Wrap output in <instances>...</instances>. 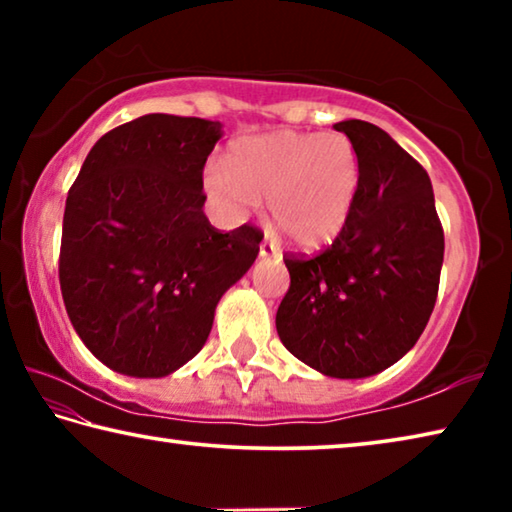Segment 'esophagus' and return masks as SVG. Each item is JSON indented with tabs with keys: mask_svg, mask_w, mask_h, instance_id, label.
Wrapping results in <instances>:
<instances>
[{
	"mask_svg": "<svg viewBox=\"0 0 512 512\" xmlns=\"http://www.w3.org/2000/svg\"><path fill=\"white\" fill-rule=\"evenodd\" d=\"M259 257H262V259L277 257V248L271 244V241L264 239V241H262V246H259Z\"/></svg>",
	"mask_w": 512,
	"mask_h": 512,
	"instance_id": "esophagus-1",
	"label": "esophagus"
}]
</instances>
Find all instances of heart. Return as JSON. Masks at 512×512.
Masks as SVG:
<instances>
[{"mask_svg":"<svg viewBox=\"0 0 512 512\" xmlns=\"http://www.w3.org/2000/svg\"><path fill=\"white\" fill-rule=\"evenodd\" d=\"M361 185L357 146L343 133L275 131L239 137L225 167L203 173L207 196L230 216L268 201L271 219L302 250L325 248L348 228Z\"/></svg>","mask_w":512,"mask_h":512,"instance_id":"obj_1","label":"heart"}]
</instances>
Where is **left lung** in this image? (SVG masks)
<instances>
[{"label": "left lung", "instance_id": "8db88e82", "mask_svg": "<svg viewBox=\"0 0 512 512\" xmlns=\"http://www.w3.org/2000/svg\"><path fill=\"white\" fill-rule=\"evenodd\" d=\"M334 128L357 146V203L325 253L284 259L291 287L275 327L320 375L363 379L400 361L427 327L445 237L427 171L391 135L361 119Z\"/></svg>", "mask_w": 512, "mask_h": 512}]
</instances>
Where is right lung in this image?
I'll use <instances>...</instances> for the list:
<instances>
[{"label":"right lung","instance_id":"add662e5","mask_svg":"<svg viewBox=\"0 0 512 512\" xmlns=\"http://www.w3.org/2000/svg\"><path fill=\"white\" fill-rule=\"evenodd\" d=\"M221 135V121L137 117L92 146L69 189L60 291L85 348L119 375L158 379L194 359L257 259V228L223 235L203 212Z\"/></svg>","mask_w":512,"mask_h":512}]
</instances>
